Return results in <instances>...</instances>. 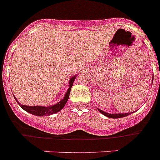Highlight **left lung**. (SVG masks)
<instances>
[{"instance_id":"left-lung-1","label":"left lung","mask_w":160,"mask_h":160,"mask_svg":"<svg viewBox=\"0 0 160 160\" xmlns=\"http://www.w3.org/2000/svg\"><path fill=\"white\" fill-rule=\"evenodd\" d=\"M153 80V79H152ZM99 110V112H101V113H102L103 115L106 116L107 117H109V118H121V117H126V116L129 115V114H132V112H128V113H116V114H110V113H107V112H104V111L101 110V109H98Z\"/></svg>"}]
</instances>
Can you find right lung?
Returning a JSON list of instances; mask_svg holds the SVG:
<instances>
[{"label": "right lung", "instance_id": "add662e5", "mask_svg": "<svg viewBox=\"0 0 160 160\" xmlns=\"http://www.w3.org/2000/svg\"><path fill=\"white\" fill-rule=\"evenodd\" d=\"M74 79H75V76L73 78H71L69 82V84H70V87H69L68 90L67 91L66 93L65 96H64L63 99L62 101H60L58 103H57L56 105H51V106H48V107H44V106H26V105H20L18 102L17 103L20 105L22 109H24L25 111L27 112H30V113L33 114V115H36V116H39V117H43V116H48V115H51V114H54L55 112H58L60 111L61 109H62L64 107V105H66L67 102L68 101V98H69V95H70V89L73 86V83H74ZM15 98V97H14ZM16 99V98H15ZM16 101H17L16 99Z\"/></svg>", "mask_w": 160, "mask_h": 160}]
</instances>
